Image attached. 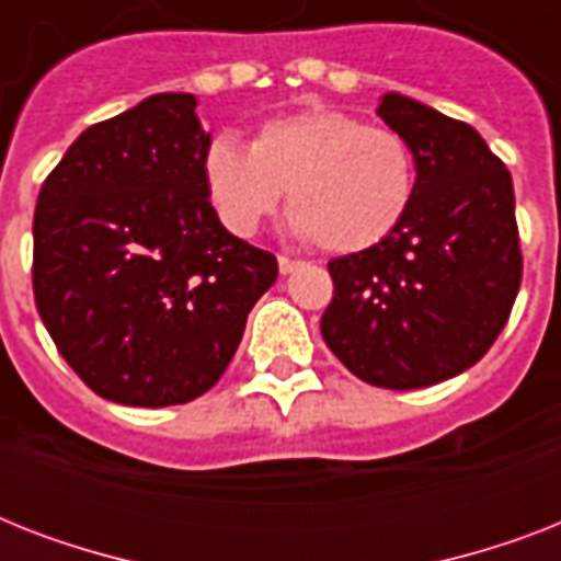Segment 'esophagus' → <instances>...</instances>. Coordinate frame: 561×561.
<instances>
[{
	"label": "esophagus",
	"mask_w": 561,
	"mask_h": 561,
	"mask_svg": "<svg viewBox=\"0 0 561 561\" xmlns=\"http://www.w3.org/2000/svg\"><path fill=\"white\" fill-rule=\"evenodd\" d=\"M297 267H302V262H297V259H288V255H279V273H282V276H288V273H294Z\"/></svg>",
	"instance_id": "esophagus-1"
}]
</instances>
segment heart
<instances>
[{
    "instance_id": "b5f03b06",
    "label": "heart",
    "mask_w": 561,
    "mask_h": 561,
    "mask_svg": "<svg viewBox=\"0 0 561 561\" xmlns=\"http://www.w3.org/2000/svg\"><path fill=\"white\" fill-rule=\"evenodd\" d=\"M201 169L211 209L232 236H253L288 188L290 232L341 255L387 241L416 197L408 139L341 110L271 118L250 148L218 134Z\"/></svg>"
}]
</instances>
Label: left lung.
Returning <instances> with one entry per match:
<instances>
[{"label":"left lung","instance_id":"8db88e82","mask_svg":"<svg viewBox=\"0 0 561 561\" xmlns=\"http://www.w3.org/2000/svg\"><path fill=\"white\" fill-rule=\"evenodd\" d=\"M378 116L416 153V197L387 241L329 262L325 346L360 381L419 390L478 364L522 285L513 178L483 136L387 92Z\"/></svg>","mask_w":561,"mask_h":561}]
</instances>
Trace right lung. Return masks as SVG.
<instances>
[{
	"instance_id": "add662e5",
	"label": "right lung",
	"mask_w": 561,
	"mask_h": 561,
	"mask_svg": "<svg viewBox=\"0 0 561 561\" xmlns=\"http://www.w3.org/2000/svg\"><path fill=\"white\" fill-rule=\"evenodd\" d=\"M194 107L188 92H160L87 127L34 209L39 317L81 381L130 408L215 387L279 273L211 209V134Z\"/></svg>"
}]
</instances>
